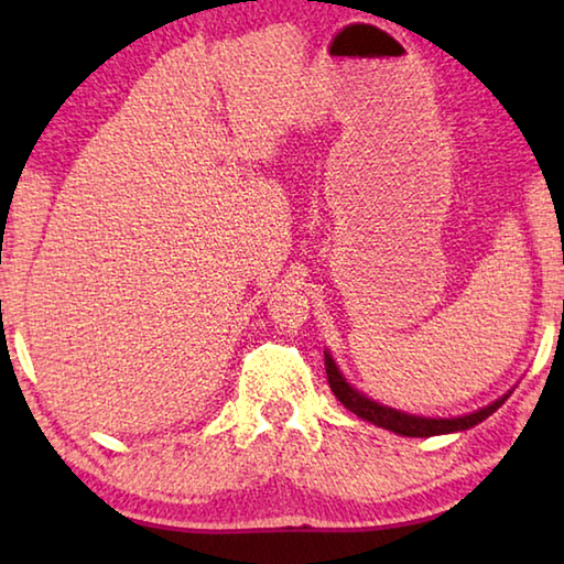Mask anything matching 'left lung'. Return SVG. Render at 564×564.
Segmentation results:
<instances>
[{"mask_svg": "<svg viewBox=\"0 0 564 564\" xmlns=\"http://www.w3.org/2000/svg\"><path fill=\"white\" fill-rule=\"evenodd\" d=\"M326 376H328V386L333 390V395H336L340 403L350 410V413H356L358 417L368 420V423L380 425V427H386V431H393V433L405 435V437H431V435L467 431V427L482 423L485 417L492 415L495 410H498L505 400H508V395H505L500 400H495L492 405L477 410V413L463 415V417H417V415H408V413H400V410L380 405V403H376V400H370L362 393H358L356 388H350L346 383V378L340 376V370L336 368V362H333L330 352H326Z\"/></svg>", "mask_w": 564, "mask_h": 564, "instance_id": "8db88e82", "label": "left lung"}]
</instances>
